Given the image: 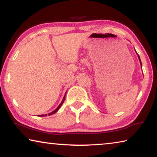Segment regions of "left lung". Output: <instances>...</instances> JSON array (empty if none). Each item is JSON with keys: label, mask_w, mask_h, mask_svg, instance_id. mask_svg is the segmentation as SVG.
Segmentation results:
<instances>
[{"label": "left lung", "mask_w": 157, "mask_h": 157, "mask_svg": "<svg viewBox=\"0 0 157 157\" xmlns=\"http://www.w3.org/2000/svg\"><path fill=\"white\" fill-rule=\"evenodd\" d=\"M135 51L136 52V51L135 50ZM136 53H137V52H136ZM137 55H138V59H139V61H140V66H141V68H142V63H141V60H140V56H139V55L137 53Z\"/></svg>", "instance_id": "left-lung-1"}]
</instances>
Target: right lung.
<instances>
[{
    "instance_id": "obj_1",
    "label": "right lung",
    "mask_w": 157,
    "mask_h": 157,
    "mask_svg": "<svg viewBox=\"0 0 157 157\" xmlns=\"http://www.w3.org/2000/svg\"><path fill=\"white\" fill-rule=\"evenodd\" d=\"M65 95H66V93H65V96H64V97H63V101H61V103L60 104V105H59V106L56 108V109L53 110V111H52L51 113H48V115H53V114H54V113H56V112L58 111V110L60 109V108L61 107V106L62 105H63V102H64V101H65ZM40 117H44V116H47V114H45V115H39Z\"/></svg>"
}]
</instances>
